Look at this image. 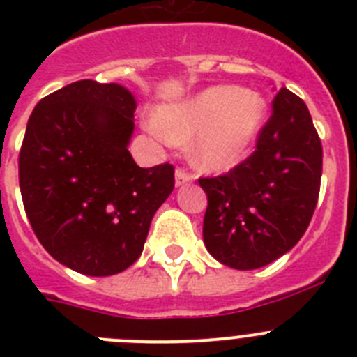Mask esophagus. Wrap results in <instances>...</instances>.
Segmentation results:
<instances>
[{"instance_id":"1","label":"esophagus","mask_w":357,"mask_h":357,"mask_svg":"<svg viewBox=\"0 0 357 357\" xmlns=\"http://www.w3.org/2000/svg\"><path fill=\"white\" fill-rule=\"evenodd\" d=\"M195 176L191 175V173H188L185 172V169H176L175 172V184L176 185H184V184H188V182H191L193 181Z\"/></svg>"}]
</instances>
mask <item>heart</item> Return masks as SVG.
Instances as JSON below:
<instances>
[{"mask_svg": "<svg viewBox=\"0 0 357 357\" xmlns=\"http://www.w3.org/2000/svg\"><path fill=\"white\" fill-rule=\"evenodd\" d=\"M266 110L261 94L238 85H213L184 102L160 107L150 127L169 143H182L197 135L195 164L207 172H227L248 155Z\"/></svg>", "mask_w": 357, "mask_h": 357, "instance_id": "heart-1", "label": "heart"}]
</instances>
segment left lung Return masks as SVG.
<instances>
[{"label":"left lung","mask_w":357,"mask_h":357,"mask_svg":"<svg viewBox=\"0 0 357 357\" xmlns=\"http://www.w3.org/2000/svg\"><path fill=\"white\" fill-rule=\"evenodd\" d=\"M321 143L307 105L280 89L257 146L234 169L200 178L207 195L204 243L214 259L255 270L304 236L320 193Z\"/></svg>","instance_id":"left-lung-1"}]
</instances>
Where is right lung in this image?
<instances>
[{
    "label": "right lung",
    "instance_id": "add662e5",
    "mask_svg": "<svg viewBox=\"0 0 357 357\" xmlns=\"http://www.w3.org/2000/svg\"><path fill=\"white\" fill-rule=\"evenodd\" d=\"M135 98L80 80L43 98L19 153L30 225L53 259L107 277L137 261L151 218L175 188L172 164L139 168L128 151Z\"/></svg>",
    "mask_w": 357,
    "mask_h": 357
}]
</instances>
